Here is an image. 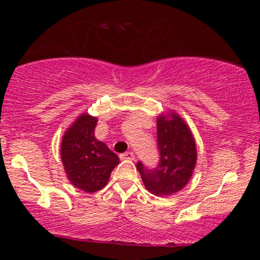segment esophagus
I'll use <instances>...</instances> for the list:
<instances>
[{
    "instance_id": "obj_1",
    "label": "esophagus",
    "mask_w": 260,
    "mask_h": 260,
    "mask_svg": "<svg viewBox=\"0 0 260 260\" xmlns=\"http://www.w3.org/2000/svg\"><path fill=\"white\" fill-rule=\"evenodd\" d=\"M121 160H134V154L132 151H127V153H123L120 155Z\"/></svg>"
}]
</instances>
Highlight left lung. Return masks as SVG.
Here are the masks:
<instances>
[{"label": "left lung", "instance_id": "left-lung-1", "mask_svg": "<svg viewBox=\"0 0 260 260\" xmlns=\"http://www.w3.org/2000/svg\"><path fill=\"white\" fill-rule=\"evenodd\" d=\"M160 162L148 169L138 162L143 183L151 194L171 196L187 186L197 164V145L192 131L178 113L170 111L156 118Z\"/></svg>", "mask_w": 260, "mask_h": 260}]
</instances>
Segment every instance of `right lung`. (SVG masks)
Instances as JSON below:
<instances>
[{"instance_id": "right-lung-1", "label": "right lung", "mask_w": 260, "mask_h": 260, "mask_svg": "<svg viewBox=\"0 0 260 260\" xmlns=\"http://www.w3.org/2000/svg\"><path fill=\"white\" fill-rule=\"evenodd\" d=\"M98 118L82 113L67 128L61 142V160L74 187L94 193L107 184L120 157L95 138Z\"/></svg>"}]
</instances>
